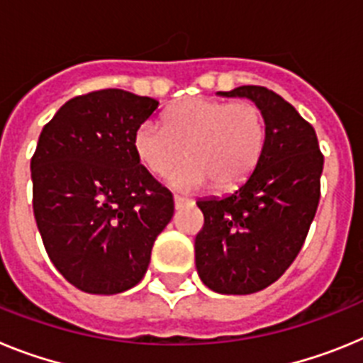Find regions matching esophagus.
Here are the masks:
<instances>
[{
	"label": "esophagus",
	"mask_w": 363,
	"mask_h": 363,
	"mask_svg": "<svg viewBox=\"0 0 363 363\" xmlns=\"http://www.w3.org/2000/svg\"><path fill=\"white\" fill-rule=\"evenodd\" d=\"M191 203V200L189 198H184V196H178V194H174V205H176V209L178 207H184V205Z\"/></svg>",
	"instance_id": "1"
}]
</instances>
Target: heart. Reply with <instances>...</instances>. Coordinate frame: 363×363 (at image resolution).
I'll return each instance as SVG.
<instances>
[{"mask_svg": "<svg viewBox=\"0 0 363 363\" xmlns=\"http://www.w3.org/2000/svg\"><path fill=\"white\" fill-rule=\"evenodd\" d=\"M265 116L252 101L185 98L163 114V125L145 121L134 133V152L154 176L174 172L179 189H230L255 171L264 152Z\"/></svg>", "mask_w": 363, "mask_h": 363, "instance_id": "b5f03b06", "label": "heart"}]
</instances>
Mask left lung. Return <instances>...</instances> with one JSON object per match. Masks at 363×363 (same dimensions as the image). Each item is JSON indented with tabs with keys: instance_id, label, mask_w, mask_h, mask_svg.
I'll return each instance as SVG.
<instances>
[{
	"instance_id": "left-lung-1",
	"label": "left lung",
	"mask_w": 363,
	"mask_h": 363,
	"mask_svg": "<svg viewBox=\"0 0 363 363\" xmlns=\"http://www.w3.org/2000/svg\"><path fill=\"white\" fill-rule=\"evenodd\" d=\"M218 94L255 101L267 136L255 171L236 191L196 201L203 213L196 269L214 293L252 294L274 284L306 242L318 209L323 156L313 125L277 92L243 85Z\"/></svg>"
}]
</instances>
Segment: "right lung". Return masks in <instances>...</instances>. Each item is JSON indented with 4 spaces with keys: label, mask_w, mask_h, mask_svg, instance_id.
<instances>
[{
    "label": "right lung",
    "mask_w": 363,
    "mask_h": 363,
    "mask_svg": "<svg viewBox=\"0 0 363 363\" xmlns=\"http://www.w3.org/2000/svg\"><path fill=\"white\" fill-rule=\"evenodd\" d=\"M158 101L121 89L69 99L30 160L32 207L45 251L83 293L118 294L142 281L174 201L140 163L134 133Z\"/></svg>",
    "instance_id": "add662e5"
}]
</instances>
